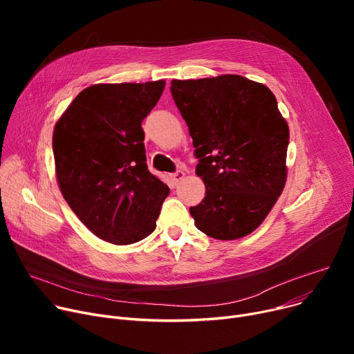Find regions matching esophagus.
<instances>
[{
	"label": "esophagus",
	"mask_w": 354,
	"mask_h": 354,
	"mask_svg": "<svg viewBox=\"0 0 354 354\" xmlns=\"http://www.w3.org/2000/svg\"><path fill=\"white\" fill-rule=\"evenodd\" d=\"M172 180H174V183H179L183 178H185V172L183 171H178V172H175V174H172Z\"/></svg>",
	"instance_id": "1"
}]
</instances>
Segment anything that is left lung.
Returning <instances> with one entry per match:
<instances>
[{"label":"left lung","mask_w":354,"mask_h":354,"mask_svg":"<svg viewBox=\"0 0 354 354\" xmlns=\"http://www.w3.org/2000/svg\"><path fill=\"white\" fill-rule=\"evenodd\" d=\"M189 127L205 198L189 212L215 239L243 238L263 224L287 180L290 130L272 91L238 74L172 80Z\"/></svg>","instance_id":"1"}]
</instances>
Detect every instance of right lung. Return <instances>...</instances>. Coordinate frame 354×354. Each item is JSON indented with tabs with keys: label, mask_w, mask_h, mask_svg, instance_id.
<instances>
[{
	"label": "right lung",
	"mask_w": 354,
	"mask_h": 354,
	"mask_svg": "<svg viewBox=\"0 0 354 354\" xmlns=\"http://www.w3.org/2000/svg\"><path fill=\"white\" fill-rule=\"evenodd\" d=\"M165 84L90 86L54 126L55 176L66 202L93 234L115 245L151 235L169 195L147 171L142 129Z\"/></svg>",
	"instance_id": "add662e5"
}]
</instances>
